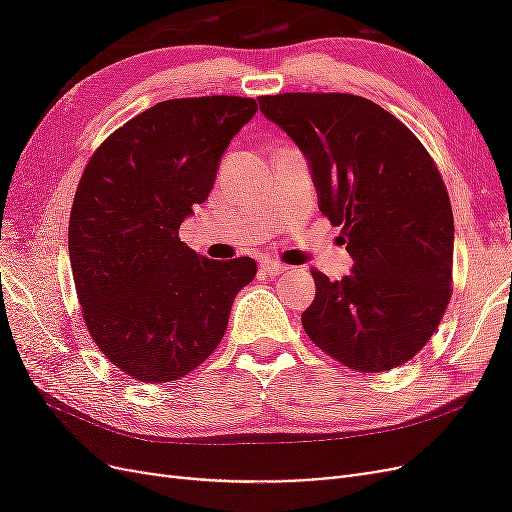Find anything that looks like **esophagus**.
I'll use <instances>...</instances> for the list:
<instances>
[{
	"mask_svg": "<svg viewBox=\"0 0 512 512\" xmlns=\"http://www.w3.org/2000/svg\"><path fill=\"white\" fill-rule=\"evenodd\" d=\"M260 269L265 271L267 275H282V273H286L290 267H288V265H282V262H277V260H262V262H260Z\"/></svg>",
	"mask_w": 512,
	"mask_h": 512,
	"instance_id": "1",
	"label": "esophagus"
}]
</instances>
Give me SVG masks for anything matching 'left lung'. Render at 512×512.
Returning <instances> with one entry per match:
<instances>
[{"label":"left lung","instance_id":"1","mask_svg":"<svg viewBox=\"0 0 512 512\" xmlns=\"http://www.w3.org/2000/svg\"><path fill=\"white\" fill-rule=\"evenodd\" d=\"M305 156L318 207L344 226L354 265L301 314L312 342L359 371L404 365L451 299L455 224L442 177L418 138L382 106L352 94L258 98Z\"/></svg>","mask_w":512,"mask_h":512}]
</instances>
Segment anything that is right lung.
<instances>
[{"instance_id":"obj_1","label":"right lung","mask_w":512,"mask_h":512,"mask_svg":"<svg viewBox=\"0 0 512 512\" xmlns=\"http://www.w3.org/2000/svg\"><path fill=\"white\" fill-rule=\"evenodd\" d=\"M256 100H166L113 132L89 160L68 228L87 329L106 359L141 382L190 374L222 342L252 258L211 260L179 239L203 205Z\"/></svg>"}]
</instances>
